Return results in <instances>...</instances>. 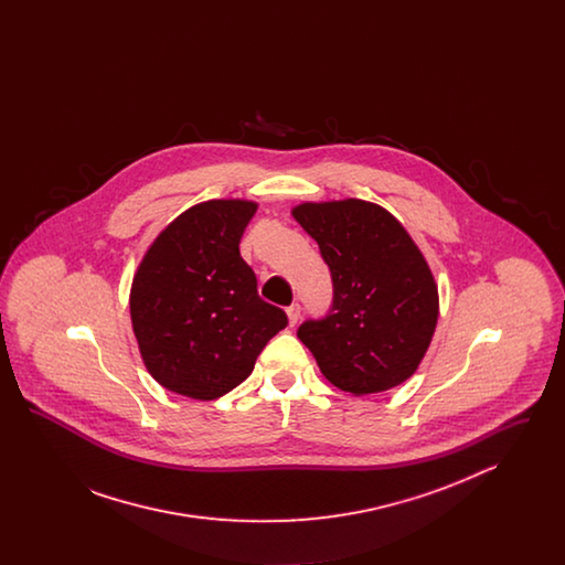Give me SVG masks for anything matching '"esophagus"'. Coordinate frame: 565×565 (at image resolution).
Here are the masks:
<instances>
[{
    "label": "esophagus",
    "instance_id": "obj_1",
    "mask_svg": "<svg viewBox=\"0 0 565 565\" xmlns=\"http://www.w3.org/2000/svg\"><path fill=\"white\" fill-rule=\"evenodd\" d=\"M286 313H288L290 326H295V323L298 322V318H300V305H298V302H292V305L286 309Z\"/></svg>",
    "mask_w": 565,
    "mask_h": 565
}]
</instances>
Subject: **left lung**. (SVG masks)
I'll return each mask as SVG.
<instances>
[{
    "mask_svg": "<svg viewBox=\"0 0 565 565\" xmlns=\"http://www.w3.org/2000/svg\"><path fill=\"white\" fill-rule=\"evenodd\" d=\"M296 222L318 242L332 275V305L298 326L323 376L355 396L413 375L430 348L438 290L403 224L360 199L302 203Z\"/></svg>",
    "mask_w": 565,
    "mask_h": 565,
    "instance_id": "obj_1",
    "label": "left lung"
}]
</instances>
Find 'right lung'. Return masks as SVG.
Wrapping results in <instances>:
<instances>
[{"instance_id": "obj_1", "label": "right lung", "mask_w": 565, "mask_h": 565, "mask_svg": "<svg viewBox=\"0 0 565 565\" xmlns=\"http://www.w3.org/2000/svg\"><path fill=\"white\" fill-rule=\"evenodd\" d=\"M254 214L252 201L199 203L162 231L135 273L129 302L143 364L175 394L224 396L288 326V316L258 296L239 254Z\"/></svg>"}]
</instances>
